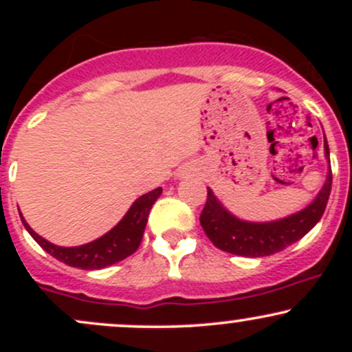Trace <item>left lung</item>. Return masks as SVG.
Segmentation results:
<instances>
[{
    "label": "left lung",
    "instance_id": "1",
    "mask_svg": "<svg viewBox=\"0 0 352 352\" xmlns=\"http://www.w3.org/2000/svg\"><path fill=\"white\" fill-rule=\"evenodd\" d=\"M324 157L329 164V145L324 135ZM331 164L326 182L309 205L300 212L272 221H246L233 215L208 190L207 204L200 215V225L213 245L238 256L260 258L281 252L296 243L321 220L331 193Z\"/></svg>",
    "mask_w": 352,
    "mask_h": 352
}]
</instances>
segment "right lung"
Wrapping results in <instances>:
<instances>
[{
  "label": "right lung",
  "instance_id": "1",
  "mask_svg": "<svg viewBox=\"0 0 352 352\" xmlns=\"http://www.w3.org/2000/svg\"><path fill=\"white\" fill-rule=\"evenodd\" d=\"M160 193H162V187L139 197L131 205V208L127 210L122 220L114 228L109 230L106 235L79 246H59L51 243L46 238L38 235L26 223L21 213L19 215H21V221L28 233L38 241V245L41 246L44 252L50 253L56 260L80 270H102L117 263V261H122L124 258L131 256L132 253L137 252L140 241H142L148 212L160 197Z\"/></svg>",
  "mask_w": 352,
  "mask_h": 352
}]
</instances>
